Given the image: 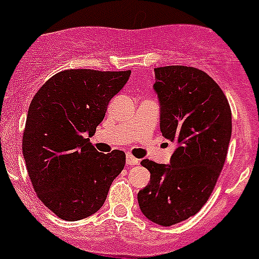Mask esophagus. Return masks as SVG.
<instances>
[{
	"instance_id": "obj_1",
	"label": "esophagus",
	"mask_w": 259,
	"mask_h": 259,
	"mask_svg": "<svg viewBox=\"0 0 259 259\" xmlns=\"http://www.w3.org/2000/svg\"><path fill=\"white\" fill-rule=\"evenodd\" d=\"M125 162H127L128 166H134V164H139L140 159H137V158L132 157L131 154H127V159H125Z\"/></svg>"
}]
</instances>
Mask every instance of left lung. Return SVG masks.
I'll list each match as a JSON object with an SVG mask.
<instances>
[{
    "label": "left lung",
    "mask_w": 259,
    "mask_h": 259,
    "mask_svg": "<svg viewBox=\"0 0 259 259\" xmlns=\"http://www.w3.org/2000/svg\"><path fill=\"white\" fill-rule=\"evenodd\" d=\"M159 127L176 143L170 164L143 159L150 183L137 193L146 218L163 227L193 217L209 200L227 157L232 116L221 87L187 66L154 68Z\"/></svg>",
    "instance_id": "1"
}]
</instances>
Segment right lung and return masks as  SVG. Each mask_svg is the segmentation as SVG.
Returning a JSON list of instances; mask_svg holds the SVG:
<instances>
[{
	"label": "right lung",
	"mask_w": 259,
	"mask_h": 259,
	"mask_svg": "<svg viewBox=\"0 0 259 259\" xmlns=\"http://www.w3.org/2000/svg\"><path fill=\"white\" fill-rule=\"evenodd\" d=\"M130 75V70H65L32 98L23 157L37 197L63 221H80L101 209L124 168V152L98 153L88 137Z\"/></svg>",
	"instance_id": "1"
}]
</instances>
